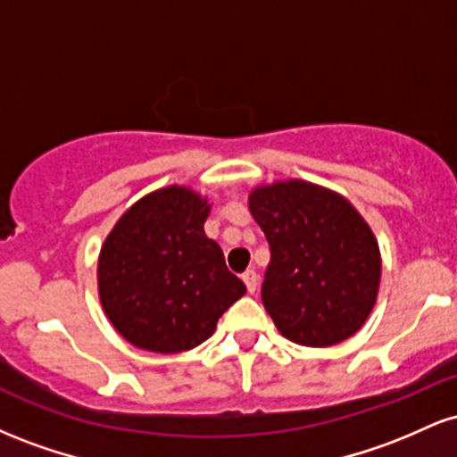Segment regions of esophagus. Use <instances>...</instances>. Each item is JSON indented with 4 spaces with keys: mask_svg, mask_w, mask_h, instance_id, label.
<instances>
[{
    "mask_svg": "<svg viewBox=\"0 0 457 457\" xmlns=\"http://www.w3.org/2000/svg\"><path fill=\"white\" fill-rule=\"evenodd\" d=\"M243 281H245L246 290H249L251 295H253V292L258 290V272H255V270H246L245 275H243Z\"/></svg>",
    "mask_w": 457,
    "mask_h": 457,
    "instance_id": "34e87169",
    "label": "esophagus"
}]
</instances>
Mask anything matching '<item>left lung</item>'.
Segmentation results:
<instances>
[{
	"label": "left lung",
	"mask_w": 457,
	"mask_h": 457,
	"mask_svg": "<svg viewBox=\"0 0 457 457\" xmlns=\"http://www.w3.org/2000/svg\"><path fill=\"white\" fill-rule=\"evenodd\" d=\"M270 246L262 303L290 342L327 348L363 327L380 286V251L348 199L305 180L249 193Z\"/></svg>",
	"instance_id": "8db88e82"
}]
</instances>
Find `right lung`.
<instances>
[{"label":"right lung","mask_w":457,"mask_h":457,"mask_svg":"<svg viewBox=\"0 0 457 457\" xmlns=\"http://www.w3.org/2000/svg\"><path fill=\"white\" fill-rule=\"evenodd\" d=\"M211 204L187 187L141 197L115 223L98 258V295L127 342L150 353H185L206 342L245 296L223 251L204 232Z\"/></svg>","instance_id":"obj_1"}]
</instances>
